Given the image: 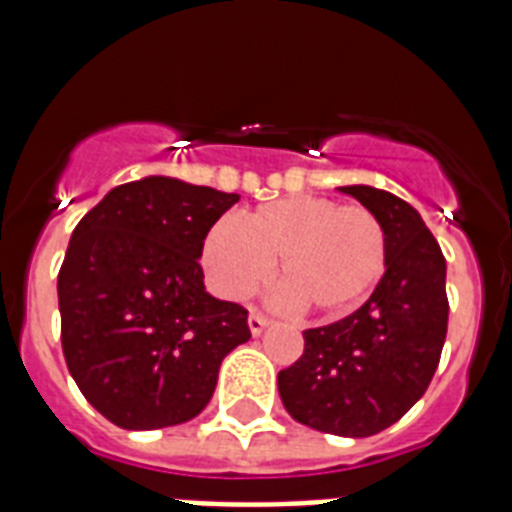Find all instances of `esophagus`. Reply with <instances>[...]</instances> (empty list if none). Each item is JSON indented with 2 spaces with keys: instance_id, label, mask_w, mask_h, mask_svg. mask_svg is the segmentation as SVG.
Masks as SVG:
<instances>
[{
  "instance_id": "esophagus-1",
  "label": "esophagus",
  "mask_w": 512,
  "mask_h": 512,
  "mask_svg": "<svg viewBox=\"0 0 512 512\" xmlns=\"http://www.w3.org/2000/svg\"><path fill=\"white\" fill-rule=\"evenodd\" d=\"M247 324H249V332H252V335H263V329L268 327V324H271V321L265 319L263 313H257V311H252L249 313V319H247Z\"/></svg>"
}]
</instances>
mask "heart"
<instances>
[{"label":"heart","mask_w":512,"mask_h":512,"mask_svg":"<svg viewBox=\"0 0 512 512\" xmlns=\"http://www.w3.org/2000/svg\"><path fill=\"white\" fill-rule=\"evenodd\" d=\"M204 263L225 295L244 297L276 265L281 287L319 316L364 303L388 268V239L364 207L321 196H289L217 223L204 239Z\"/></svg>","instance_id":"b5f03b06"}]
</instances>
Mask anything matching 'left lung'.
Segmentation results:
<instances>
[{"instance_id": "left-lung-1", "label": "left lung", "mask_w": 512, "mask_h": 512, "mask_svg": "<svg viewBox=\"0 0 512 512\" xmlns=\"http://www.w3.org/2000/svg\"><path fill=\"white\" fill-rule=\"evenodd\" d=\"M385 228L388 268L358 311L305 329V350L279 372V396L297 422L366 438L398 422L428 390L446 340L444 252L420 212L372 185L340 188Z\"/></svg>"}]
</instances>
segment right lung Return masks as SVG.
<instances>
[{"label":"right lung","mask_w":512,"mask_h":512,"mask_svg":"<svg viewBox=\"0 0 512 512\" xmlns=\"http://www.w3.org/2000/svg\"><path fill=\"white\" fill-rule=\"evenodd\" d=\"M239 201L175 177L116 185L79 220L58 273L60 342L82 396L124 430L193 420L223 358L252 337L204 289L209 228Z\"/></svg>","instance_id":"1"}]
</instances>
